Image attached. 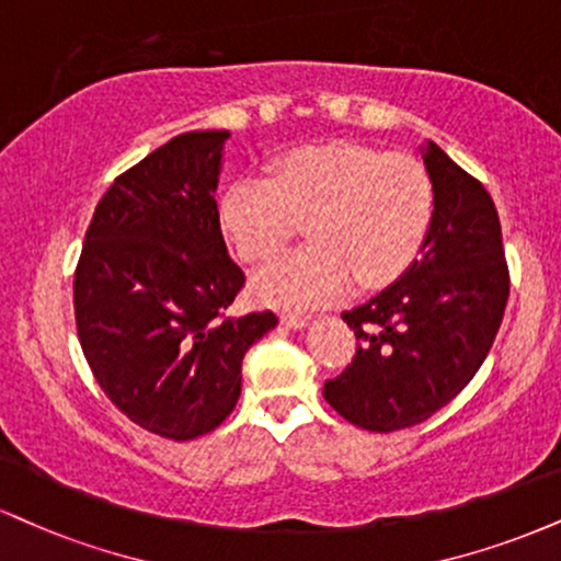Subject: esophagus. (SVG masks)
<instances>
[{
  "instance_id": "obj_1",
  "label": "esophagus",
  "mask_w": 561,
  "mask_h": 561,
  "mask_svg": "<svg viewBox=\"0 0 561 561\" xmlns=\"http://www.w3.org/2000/svg\"><path fill=\"white\" fill-rule=\"evenodd\" d=\"M282 323L289 329H302L308 323L306 313H282Z\"/></svg>"
}]
</instances>
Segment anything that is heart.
I'll return each instance as SVG.
<instances>
[{
  "instance_id": "b5f03b06",
  "label": "heart",
  "mask_w": 561,
  "mask_h": 561,
  "mask_svg": "<svg viewBox=\"0 0 561 561\" xmlns=\"http://www.w3.org/2000/svg\"><path fill=\"white\" fill-rule=\"evenodd\" d=\"M431 216L426 167L366 144L295 148L274 178L245 174L219 204L221 229L245 263L272 261L308 221L313 242L253 279V293L279 308L327 306L357 279L368 289L394 282L421 253Z\"/></svg>"
}]
</instances>
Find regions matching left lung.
Returning a JSON list of instances; mask_svg holds the SVG:
<instances>
[{
  "label": "left lung",
  "mask_w": 561,
  "mask_h": 561,
  "mask_svg": "<svg viewBox=\"0 0 561 561\" xmlns=\"http://www.w3.org/2000/svg\"><path fill=\"white\" fill-rule=\"evenodd\" d=\"M434 216L421 259L342 319L360 342L323 397L357 428L389 434L428 421L468 387L510 298L502 227L481 180L428 144Z\"/></svg>",
  "instance_id": "obj_1"
}]
</instances>
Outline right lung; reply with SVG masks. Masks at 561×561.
Listing matches in <instances>:
<instances>
[{"mask_svg":"<svg viewBox=\"0 0 561 561\" xmlns=\"http://www.w3.org/2000/svg\"><path fill=\"white\" fill-rule=\"evenodd\" d=\"M227 130L182 133L114 178L85 229L72 302L99 387L135 426L187 442L225 423L272 310L229 316L245 274L216 208Z\"/></svg>","mask_w":561,"mask_h":561,"instance_id":"right-lung-1","label":"right lung"}]
</instances>
